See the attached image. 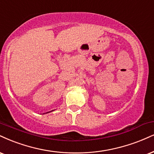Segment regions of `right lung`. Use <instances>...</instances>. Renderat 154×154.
Wrapping results in <instances>:
<instances>
[{
	"label": "right lung",
	"mask_w": 154,
	"mask_h": 154,
	"mask_svg": "<svg viewBox=\"0 0 154 154\" xmlns=\"http://www.w3.org/2000/svg\"><path fill=\"white\" fill-rule=\"evenodd\" d=\"M51 111H53V110H51ZM50 112H51V111H50Z\"/></svg>",
	"instance_id": "obj_1"
}]
</instances>
